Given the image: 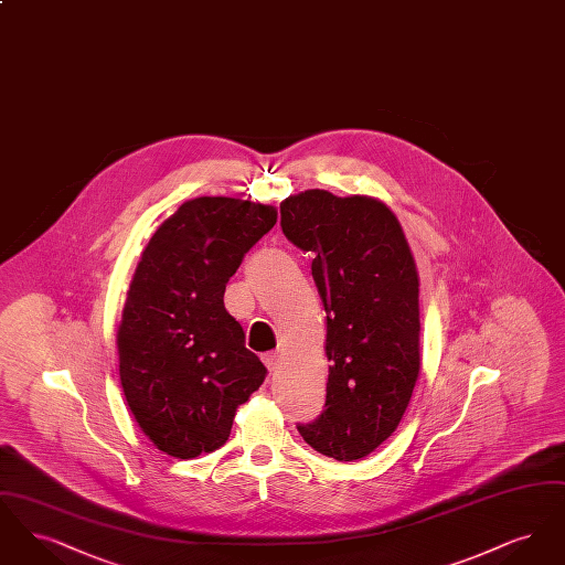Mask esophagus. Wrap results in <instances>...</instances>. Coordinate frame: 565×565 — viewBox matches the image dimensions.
<instances>
[{"mask_svg": "<svg viewBox=\"0 0 565 565\" xmlns=\"http://www.w3.org/2000/svg\"><path fill=\"white\" fill-rule=\"evenodd\" d=\"M263 360H265V364H267V369H269L270 373H275V371L281 366V351L267 353Z\"/></svg>", "mask_w": 565, "mask_h": 565, "instance_id": "1", "label": "esophagus"}]
</instances>
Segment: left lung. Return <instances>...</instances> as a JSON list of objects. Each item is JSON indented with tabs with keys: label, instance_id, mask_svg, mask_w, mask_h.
Listing matches in <instances>:
<instances>
[{
	"label": "left lung",
	"instance_id": "8db88e82",
	"mask_svg": "<svg viewBox=\"0 0 565 565\" xmlns=\"http://www.w3.org/2000/svg\"><path fill=\"white\" fill-rule=\"evenodd\" d=\"M281 231L311 252L326 311V408L298 431L353 461L398 428L422 369L419 277L394 212L373 196L305 190L279 205Z\"/></svg>",
	"mask_w": 565,
	"mask_h": 565
}]
</instances>
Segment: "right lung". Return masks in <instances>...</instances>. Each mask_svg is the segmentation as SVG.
Here are the masks:
<instances>
[{
	"mask_svg": "<svg viewBox=\"0 0 565 565\" xmlns=\"http://www.w3.org/2000/svg\"><path fill=\"white\" fill-rule=\"evenodd\" d=\"M275 222L273 205L199 196L141 252L116 334L120 385L137 426L167 456L220 449L237 406L267 376L224 290Z\"/></svg>",
	"mask_w": 565,
	"mask_h": 565,
	"instance_id": "add662e5",
	"label": "right lung"
}]
</instances>
